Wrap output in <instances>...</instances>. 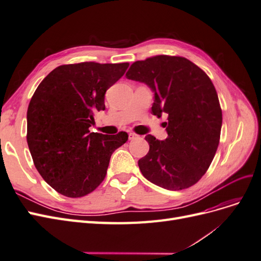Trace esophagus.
I'll return each instance as SVG.
<instances>
[{
    "instance_id": "obj_1",
    "label": "esophagus",
    "mask_w": 261,
    "mask_h": 261,
    "mask_svg": "<svg viewBox=\"0 0 261 261\" xmlns=\"http://www.w3.org/2000/svg\"><path fill=\"white\" fill-rule=\"evenodd\" d=\"M139 136L138 135H136V134L135 133H128V139L129 140H134V139H136V138H138Z\"/></svg>"
}]
</instances>
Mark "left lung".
I'll return each instance as SVG.
<instances>
[{"label": "left lung", "instance_id": "8db88e82", "mask_svg": "<svg viewBox=\"0 0 261 261\" xmlns=\"http://www.w3.org/2000/svg\"><path fill=\"white\" fill-rule=\"evenodd\" d=\"M126 77L154 92L153 115L168 114V138L145 137L149 152L138 161L143 175L169 191L196 184L213 160L222 126V111L210 78L189 60L169 55L133 63Z\"/></svg>", "mask_w": 261, "mask_h": 261}]
</instances>
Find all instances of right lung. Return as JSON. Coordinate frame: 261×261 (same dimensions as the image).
Instances as JSON below:
<instances>
[{
  "label": "right lung",
  "instance_id": "obj_1",
  "mask_svg": "<svg viewBox=\"0 0 261 261\" xmlns=\"http://www.w3.org/2000/svg\"><path fill=\"white\" fill-rule=\"evenodd\" d=\"M128 63L59 66L38 86L27 111V143L42 178L66 197H83L105 179L110 158L128 135L90 133L93 112Z\"/></svg>",
  "mask_w": 261,
  "mask_h": 261
}]
</instances>
